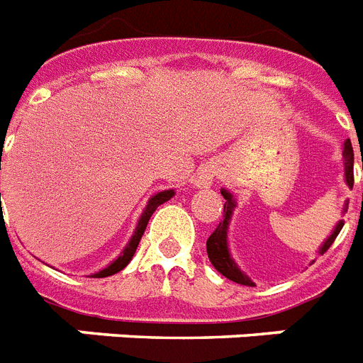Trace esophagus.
Returning a JSON list of instances; mask_svg holds the SVG:
<instances>
[{
  "instance_id": "34e87169",
  "label": "esophagus",
  "mask_w": 363,
  "mask_h": 363,
  "mask_svg": "<svg viewBox=\"0 0 363 363\" xmlns=\"http://www.w3.org/2000/svg\"><path fill=\"white\" fill-rule=\"evenodd\" d=\"M216 168L213 167H202L196 174V179H195V185L196 187H208V185L213 184V179H216Z\"/></svg>"
}]
</instances>
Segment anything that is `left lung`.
Segmentation results:
<instances>
[{
  "label": "left lung",
  "mask_w": 363,
  "mask_h": 363,
  "mask_svg": "<svg viewBox=\"0 0 363 363\" xmlns=\"http://www.w3.org/2000/svg\"><path fill=\"white\" fill-rule=\"evenodd\" d=\"M343 159H345V182L349 187H352L354 184V152H352V144L350 140H345L343 144ZM363 168V167H362ZM223 199L227 200L225 202V213H223V221L219 223V227L213 230L208 242H206V251H208V259L213 264V268L219 272L221 275H225L227 279L234 281L238 285H245V286H253L255 283L249 279L247 275L243 274L240 266L236 264V260L232 259L230 249H228V225H230L232 213H234V208H236V199L232 196L230 191L221 189ZM349 208V204H347ZM343 228V221H339L335 227H333L332 234H330L326 240L323 242V245L318 247L317 253L324 255L330 249V245L333 243V240L337 238V234Z\"/></svg>",
  "instance_id": "1"
}]
</instances>
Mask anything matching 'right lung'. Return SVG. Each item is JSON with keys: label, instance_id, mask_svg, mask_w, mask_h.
Wrapping results in <instances>:
<instances>
[{"label": "right lung", "instance_id": "obj_1", "mask_svg": "<svg viewBox=\"0 0 363 363\" xmlns=\"http://www.w3.org/2000/svg\"><path fill=\"white\" fill-rule=\"evenodd\" d=\"M174 195H176V193H174V189H167V191H161V193H155L152 199L147 200L146 208H144L140 219H138V223H136V228H135V232H133L131 240H129V243H127L125 247H123V251L120 253V257H118L116 260H112V262H110L106 268L99 269V272L91 275V277H108V275L118 274V272H121V269L125 268L127 264L131 262L133 255H135L136 247H138V243H140V238H142V234H144V230H146L147 221H150L152 213L157 210V206L164 204V202L172 199Z\"/></svg>", "mask_w": 363, "mask_h": 363}]
</instances>
